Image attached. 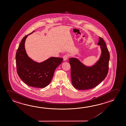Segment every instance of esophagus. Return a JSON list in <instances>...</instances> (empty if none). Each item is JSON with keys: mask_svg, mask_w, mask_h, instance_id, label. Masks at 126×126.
Wrapping results in <instances>:
<instances>
[{"mask_svg": "<svg viewBox=\"0 0 126 126\" xmlns=\"http://www.w3.org/2000/svg\"><path fill=\"white\" fill-rule=\"evenodd\" d=\"M68 55H67V54H65V55H64V56H63V60L64 61H66V60H67L68 59Z\"/></svg>", "mask_w": 126, "mask_h": 126, "instance_id": "esophagus-1", "label": "esophagus"}]
</instances>
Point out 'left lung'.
<instances>
[{"instance_id": "8db88e82", "label": "left lung", "mask_w": 126, "mask_h": 126, "mask_svg": "<svg viewBox=\"0 0 126 126\" xmlns=\"http://www.w3.org/2000/svg\"><path fill=\"white\" fill-rule=\"evenodd\" d=\"M97 44L101 46L102 52L99 61L94 66H85L75 58L69 59L72 82L76 89H93L101 83L107 75L110 59L109 50L101 37H99Z\"/></svg>"}]
</instances>
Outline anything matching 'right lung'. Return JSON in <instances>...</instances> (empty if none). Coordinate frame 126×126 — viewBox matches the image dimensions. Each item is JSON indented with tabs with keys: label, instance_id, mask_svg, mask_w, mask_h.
<instances>
[{
	"label": "right lung",
	"instance_id": "obj_1",
	"mask_svg": "<svg viewBox=\"0 0 126 126\" xmlns=\"http://www.w3.org/2000/svg\"><path fill=\"white\" fill-rule=\"evenodd\" d=\"M29 35L23 38L17 50V73L21 79L28 86L44 88L50 84L55 69L62 63L63 59L51 57L40 63L33 61L28 56L25 50V41Z\"/></svg>",
	"mask_w": 126,
	"mask_h": 126
}]
</instances>
